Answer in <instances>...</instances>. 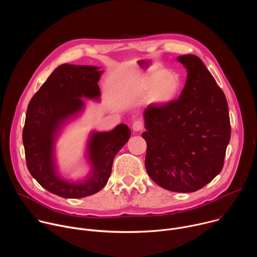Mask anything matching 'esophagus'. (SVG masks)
<instances>
[{
    "label": "esophagus",
    "instance_id": "1",
    "mask_svg": "<svg viewBox=\"0 0 257 257\" xmlns=\"http://www.w3.org/2000/svg\"><path fill=\"white\" fill-rule=\"evenodd\" d=\"M132 129L135 132H141L143 130V124L140 121H134L132 125Z\"/></svg>",
    "mask_w": 257,
    "mask_h": 257
}]
</instances>
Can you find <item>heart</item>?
<instances>
[{
  "instance_id": "1",
  "label": "heart",
  "mask_w": 257,
  "mask_h": 257,
  "mask_svg": "<svg viewBox=\"0 0 257 257\" xmlns=\"http://www.w3.org/2000/svg\"><path fill=\"white\" fill-rule=\"evenodd\" d=\"M182 88V81L174 72L157 71L142 80L138 87L139 94H148L149 101L157 105H166L176 99Z\"/></svg>"
}]
</instances>
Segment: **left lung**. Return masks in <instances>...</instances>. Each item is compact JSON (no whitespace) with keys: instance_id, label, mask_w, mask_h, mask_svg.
Segmentation results:
<instances>
[{"instance_id":"1","label":"left lung","mask_w":257,"mask_h":257,"mask_svg":"<svg viewBox=\"0 0 257 257\" xmlns=\"http://www.w3.org/2000/svg\"><path fill=\"white\" fill-rule=\"evenodd\" d=\"M187 80L178 99L144 109L145 168L161 187L194 192L222 171L231 137L226 96L202 61L179 56Z\"/></svg>"}]
</instances>
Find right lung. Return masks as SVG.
Wrapping results in <instances>:
<instances>
[{
	"instance_id": "right-lung-1",
	"label": "right lung",
	"mask_w": 257,
	"mask_h": 257,
	"mask_svg": "<svg viewBox=\"0 0 257 257\" xmlns=\"http://www.w3.org/2000/svg\"><path fill=\"white\" fill-rule=\"evenodd\" d=\"M99 69L70 64L59 66L27 107L22 133L27 169L41 186L64 198L86 197L101 190L111 176L116 155L131 135L125 124L108 132L92 131L86 146L88 175L79 181H68L59 174L55 158L57 137L67 123L83 112L82 98L99 100L97 82L102 74Z\"/></svg>"
}]
</instances>
